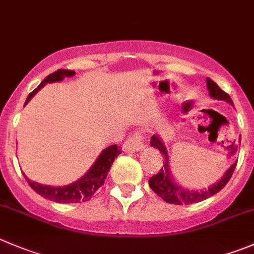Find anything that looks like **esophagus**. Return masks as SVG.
<instances>
[{
	"instance_id": "1",
	"label": "esophagus",
	"mask_w": 254,
	"mask_h": 254,
	"mask_svg": "<svg viewBox=\"0 0 254 254\" xmlns=\"http://www.w3.org/2000/svg\"><path fill=\"white\" fill-rule=\"evenodd\" d=\"M144 147V137L139 131H135L127 136L125 142L123 144V150L125 152H136Z\"/></svg>"
}]
</instances>
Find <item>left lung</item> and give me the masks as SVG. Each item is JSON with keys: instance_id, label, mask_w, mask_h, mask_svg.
<instances>
[{"instance_id": "8db88e82", "label": "left lung", "mask_w": 254, "mask_h": 254, "mask_svg": "<svg viewBox=\"0 0 254 254\" xmlns=\"http://www.w3.org/2000/svg\"><path fill=\"white\" fill-rule=\"evenodd\" d=\"M207 89L210 92V95L212 98L217 100H225V102L233 104L232 99H231L230 95L226 92H223L217 84H216L213 80H211L210 78H207ZM241 141V137H240ZM150 146H154L155 149L159 150L162 155H164V167H161V170H159L156 175H154L152 177H150L149 185L151 187V190L155 193L160 196L164 201H166L167 203H174V205H191V203H197L200 201L206 200V198L211 197V196L216 195L218 191L223 189L226 186L228 181H230L231 176H232L233 171L236 169V165L233 164L227 171L225 172V175L222 176V179L217 182V184L212 185L208 190L206 191H189V190L182 189L181 186L175 184L174 181L170 177V170H169V155H167L166 147H165L164 142L161 141L159 136L156 135H152L151 141H150Z\"/></svg>"}]
</instances>
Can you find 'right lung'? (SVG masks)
Listing matches in <instances>:
<instances>
[{
    "mask_svg": "<svg viewBox=\"0 0 254 254\" xmlns=\"http://www.w3.org/2000/svg\"><path fill=\"white\" fill-rule=\"evenodd\" d=\"M75 74L74 70H68V69H58L57 72L49 74L31 94L28 95L26 100V104L31 100V98L38 92L41 88H43L47 83H54V82H61L64 79L65 77H73ZM120 147L118 145H112V146L107 147L103 150L100 156L98 157L95 164L93 165L92 169L84 175L80 180L73 182V184L67 185L63 187H52L47 186V185H41L38 182L31 181L26 175L23 174L24 179L27 180L29 186L36 191L38 195L42 197L47 198V200L54 201V202L59 203H78V202H85L92 198L94 195L95 191L103 186L105 179L108 176V171L112 167L113 161L115 157L120 154Z\"/></svg>",
    "mask_w": 254,
    "mask_h": 254,
    "instance_id": "right-lung-1",
    "label": "right lung"
}]
</instances>
